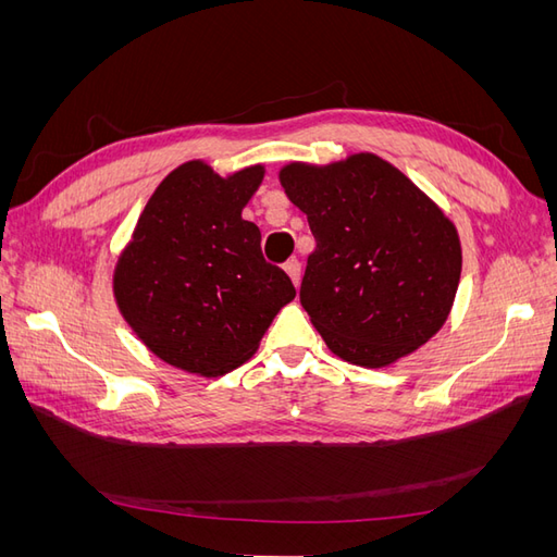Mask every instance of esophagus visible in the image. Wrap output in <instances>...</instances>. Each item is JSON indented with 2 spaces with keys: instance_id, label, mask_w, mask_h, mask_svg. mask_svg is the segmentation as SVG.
Wrapping results in <instances>:
<instances>
[{
  "instance_id": "obj_1",
  "label": "esophagus",
  "mask_w": 557,
  "mask_h": 557,
  "mask_svg": "<svg viewBox=\"0 0 557 557\" xmlns=\"http://www.w3.org/2000/svg\"><path fill=\"white\" fill-rule=\"evenodd\" d=\"M283 269H285V274L290 276V281H293L295 285H299V276H301V264H299V260H297V258L288 260V262L283 264Z\"/></svg>"
}]
</instances>
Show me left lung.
Segmentation results:
<instances>
[{
    "label": "left lung",
    "instance_id": "8db88e82",
    "mask_svg": "<svg viewBox=\"0 0 557 557\" xmlns=\"http://www.w3.org/2000/svg\"><path fill=\"white\" fill-rule=\"evenodd\" d=\"M281 185L315 239L299 301L332 352L383 367L444 325L462 269L458 232L407 176L360 153L288 164Z\"/></svg>",
    "mask_w": 557,
    "mask_h": 557
}]
</instances>
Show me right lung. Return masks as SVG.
<instances>
[{
    "instance_id": "obj_1",
    "label": "right lung",
    "mask_w": 557,
    "mask_h": 557,
    "mask_svg": "<svg viewBox=\"0 0 557 557\" xmlns=\"http://www.w3.org/2000/svg\"><path fill=\"white\" fill-rule=\"evenodd\" d=\"M262 166L221 178L205 162L166 176L117 260V307L158 358L185 372L221 376L246 362L295 285L260 250L242 209Z\"/></svg>"
}]
</instances>
